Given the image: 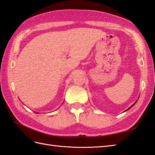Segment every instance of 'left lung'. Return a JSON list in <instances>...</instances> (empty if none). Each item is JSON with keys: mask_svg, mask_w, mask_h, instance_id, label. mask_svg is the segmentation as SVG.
I'll return each instance as SVG.
<instances>
[{"mask_svg": "<svg viewBox=\"0 0 155 155\" xmlns=\"http://www.w3.org/2000/svg\"><path fill=\"white\" fill-rule=\"evenodd\" d=\"M135 103H134V104H133V105H132V106H131V107H130V108H128V109H127V110H128V109H130V108H132V107H133V106H134V104H135Z\"/></svg>", "mask_w": 155, "mask_h": 155, "instance_id": "left-lung-1", "label": "left lung"}]
</instances>
